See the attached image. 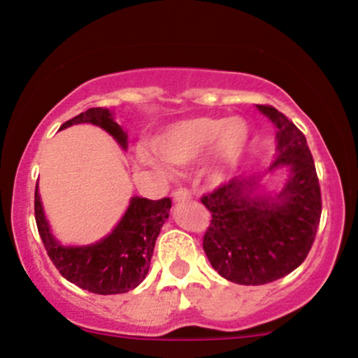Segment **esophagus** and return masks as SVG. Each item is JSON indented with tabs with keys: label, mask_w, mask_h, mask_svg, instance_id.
Here are the masks:
<instances>
[{
	"label": "esophagus",
	"mask_w": 358,
	"mask_h": 358,
	"mask_svg": "<svg viewBox=\"0 0 358 358\" xmlns=\"http://www.w3.org/2000/svg\"><path fill=\"white\" fill-rule=\"evenodd\" d=\"M192 199V194L189 189H185V187H180V189H176L173 192V201L175 202H185Z\"/></svg>",
	"instance_id": "34e87169"
}]
</instances>
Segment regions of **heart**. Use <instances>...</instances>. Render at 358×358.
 Listing matches in <instances>:
<instances>
[{"label":"heart","instance_id":"obj_1","mask_svg":"<svg viewBox=\"0 0 358 358\" xmlns=\"http://www.w3.org/2000/svg\"><path fill=\"white\" fill-rule=\"evenodd\" d=\"M248 141L250 129L243 118L199 116L168 127L156 138V149L171 164H189L210 150V175L221 180L240 163ZM141 156L150 166L164 168L163 161L148 150H142Z\"/></svg>","mask_w":358,"mask_h":358}]
</instances>
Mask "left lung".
<instances>
[{
  "instance_id": "1",
  "label": "left lung",
  "mask_w": 358,
  "mask_h": 358,
  "mask_svg": "<svg viewBox=\"0 0 358 358\" xmlns=\"http://www.w3.org/2000/svg\"><path fill=\"white\" fill-rule=\"evenodd\" d=\"M276 127L278 157L268 168L289 169L274 197L255 194L259 176H235L201 202L210 210L204 235L210 266L228 281L266 285L306 261L321 220V189L306 135L276 108L257 104Z\"/></svg>"
}]
</instances>
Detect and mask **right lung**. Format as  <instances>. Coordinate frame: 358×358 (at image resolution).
I'll use <instances>...</instances> for the list:
<instances>
[{
	"mask_svg": "<svg viewBox=\"0 0 358 358\" xmlns=\"http://www.w3.org/2000/svg\"><path fill=\"white\" fill-rule=\"evenodd\" d=\"M78 123L101 127L127 149L129 137L106 108H90L63 123L62 130ZM169 208L171 201L168 197L159 201L131 197L129 209L110 235L90 245L65 247L52 236L37 187L34 201L37 229L52 264L70 283L97 295L130 292L144 281L157 235L169 216Z\"/></svg>",
	"mask_w": 358,
	"mask_h": 358,
	"instance_id": "1",
	"label": "right lung"
}]
</instances>
